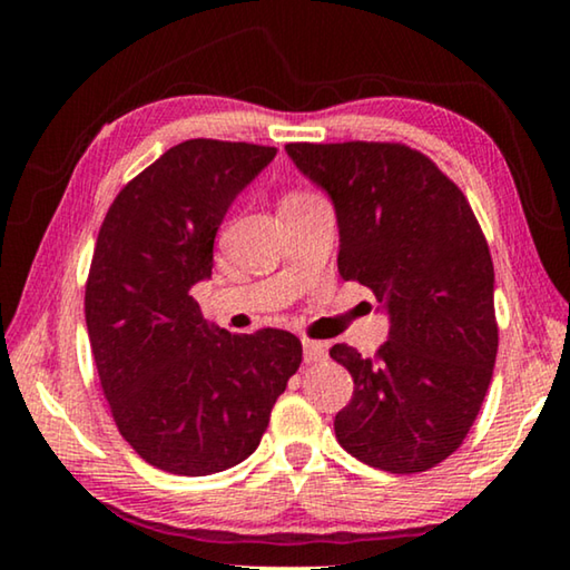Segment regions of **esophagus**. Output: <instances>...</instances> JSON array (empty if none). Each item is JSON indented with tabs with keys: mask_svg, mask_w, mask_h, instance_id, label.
<instances>
[{
	"mask_svg": "<svg viewBox=\"0 0 570 570\" xmlns=\"http://www.w3.org/2000/svg\"><path fill=\"white\" fill-rule=\"evenodd\" d=\"M326 357V345L316 340H303V361L306 363H318Z\"/></svg>",
	"mask_w": 570,
	"mask_h": 570,
	"instance_id": "esophagus-1",
	"label": "esophagus"
}]
</instances>
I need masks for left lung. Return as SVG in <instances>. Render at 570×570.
<instances>
[{
  "mask_svg": "<svg viewBox=\"0 0 570 570\" xmlns=\"http://www.w3.org/2000/svg\"><path fill=\"white\" fill-rule=\"evenodd\" d=\"M295 166L334 202L337 267L384 303L389 340L373 357L334 345L353 400L340 446L392 474L454 454L485 400L498 353L493 259L462 189L402 142H291Z\"/></svg>",
  "mask_w": 570,
  "mask_h": 570,
  "instance_id": "left-lung-1",
  "label": "left lung"
}]
</instances>
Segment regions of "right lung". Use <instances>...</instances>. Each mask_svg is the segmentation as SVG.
<instances>
[{
	"label": "right lung",
	"mask_w": 570,
	"mask_h": 570,
	"mask_svg": "<svg viewBox=\"0 0 570 570\" xmlns=\"http://www.w3.org/2000/svg\"><path fill=\"white\" fill-rule=\"evenodd\" d=\"M275 153L186 139L116 194L98 230L85 322L100 389L124 441L163 472L202 478L252 456L301 365L295 334L217 332L191 295L230 202Z\"/></svg>",
	"instance_id": "add662e5"
}]
</instances>
